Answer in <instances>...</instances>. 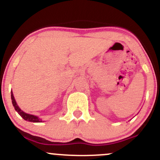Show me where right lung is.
Here are the masks:
<instances>
[{
	"mask_svg": "<svg viewBox=\"0 0 160 160\" xmlns=\"http://www.w3.org/2000/svg\"><path fill=\"white\" fill-rule=\"evenodd\" d=\"M11 99H12V105H13V107H14V108H15L16 112H18V113H19V114L22 117L24 120L29 121V122H42L41 119L39 118L38 117H37V116H34L32 114H28V113H25V112L22 111L21 109H20L19 106L17 105V103H16L15 98H14L13 94H12V92H11Z\"/></svg>",
	"mask_w": 160,
	"mask_h": 160,
	"instance_id": "add662e5",
	"label": "right lung"
}]
</instances>
